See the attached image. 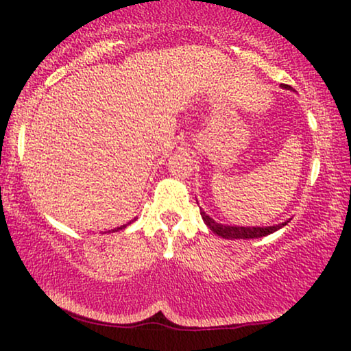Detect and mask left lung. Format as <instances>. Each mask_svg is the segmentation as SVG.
I'll list each match as a JSON object with an SVG mask.
<instances>
[{"label":"left lung","mask_w":351,"mask_h":351,"mask_svg":"<svg viewBox=\"0 0 351 351\" xmlns=\"http://www.w3.org/2000/svg\"><path fill=\"white\" fill-rule=\"evenodd\" d=\"M281 88L285 89H291V86L287 84H281ZM201 213V217H203L204 223L208 225V227L213 230L215 234H219V237H222L225 239H251V238H262V237H267V234L270 233H275L276 230H280L287 225L289 220H286V222H282L280 225H273V227H232V225H222V223H217L215 220H213L209 217L208 214L204 213L203 209L199 210Z\"/></svg>","instance_id":"8db88e82"}]
</instances>
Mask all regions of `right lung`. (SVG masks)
<instances>
[{"label": "right lung", "mask_w": 351, "mask_h": 351, "mask_svg": "<svg viewBox=\"0 0 351 351\" xmlns=\"http://www.w3.org/2000/svg\"><path fill=\"white\" fill-rule=\"evenodd\" d=\"M129 223H131V222H129ZM126 227H128V225H123V227H118V228H114L113 232H118V230H123V228H126Z\"/></svg>", "instance_id": "right-lung-1"}]
</instances>
